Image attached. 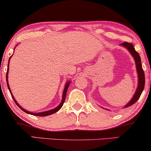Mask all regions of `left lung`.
I'll return each mask as SVG.
<instances>
[{
	"mask_svg": "<svg viewBox=\"0 0 151 151\" xmlns=\"http://www.w3.org/2000/svg\"><path fill=\"white\" fill-rule=\"evenodd\" d=\"M120 45L122 47H125V48L129 51V53H131L132 56L133 57L134 60H135L136 70H137V78H138L137 87V89L135 91V94L133 95V98H131V100L123 107L124 109V108H127V107H129L130 106H131V105H133V104H135V103L138 100V99L139 98V97L141 96L142 93L143 91L144 88V84H145V76H144V73L142 67L141 58H140L139 53L135 50V48H134L133 45H132L131 43H129L127 42L122 43V44H120Z\"/></svg>",
	"mask_w": 151,
	"mask_h": 151,
	"instance_id": "obj_1",
	"label": "left lung"
}]
</instances>
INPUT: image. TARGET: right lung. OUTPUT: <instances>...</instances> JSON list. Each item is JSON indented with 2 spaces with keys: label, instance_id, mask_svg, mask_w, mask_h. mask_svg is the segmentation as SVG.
Instances as JSON below:
<instances>
[{
  "label": "right lung",
  "instance_id": "1",
  "mask_svg": "<svg viewBox=\"0 0 151 151\" xmlns=\"http://www.w3.org/2000/svg\"><path fill=\"white\" fill-rule=\"evenodd\" d=\"M15 49V48H14ZM12 56L9 58V62H8V65H7V74H6V80H7V87H8V89H9L10 93H11V96L12 97V98H13V100H14V102L16 104H17V106L19 107V108L21 109L22 111H23L24 112H25L27 113H28V114H30V115H35V116H41V117H45V116H47V115H50L51 114H53V113H56L60 109L62 108V106H63V105L64 104V102H65V98H66V95H67V89L68 88H69V84L71 83V82L70 81H67V83H66L65 86V88H64V91H63V98H62V101L60 103V104L57 107H55V108L51 109V110H49V111H44V112H40V113H32V112H30V111H28L25 110V109L22 108L20 106L19 104H18V103L17 102V101L15 100V98H14V97L13 95H12V93L11 91V90H10V87H9V83H8V73H9V60H10V58H11Z\"/></svg>",
  "mask_w": 151,
  "mask_h": 151
}]
</instances>
